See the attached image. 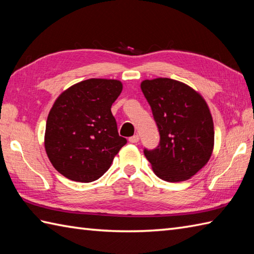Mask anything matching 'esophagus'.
Returning a JSON list of instances; mask_svg holds the SVG:
<instances>
[{
    "label": "esophagus",
    "instance_id": "esophagus-1",
    "mask_svg": "<svg viewBox=\"0 0 254 254\" xmlns=\"http://www.w3.org/2000/svg\"><path fill=\"white\" fill-rule=\"evenodd\" d=\"M138 141H139V136L137 135V134H135V135H133V136H131L130 138H128V142L132 143V144H135Z\"/></svg>",
    "mask_w": 254,
    "mask_h": 254
}]
</instances>
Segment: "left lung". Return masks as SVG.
<instances>
[{"instance_id": "1", "label": "left lung", "mask_w": 254, "mask_h": 254, "mask_svg": "<svg viewBox=\"0 0 254 254\" xmlns=\"http://www.w3.org/2000/svg\"><path fill=\"white\" fill-rule=\"evenodd\" d=\"M143 94L159 132V144L144 154L160 179L188 180L206 165L214 147V124L195 90L171 78L144 80Z\"/></svg>"}]
</instances>
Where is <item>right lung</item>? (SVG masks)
I'll return each mask as SVG.
<instances>
[{"label": "right lung", "instance_id": "add662e5", "mask_svg": "<svg viewBox=\"0 0 254 254\" xmlns=\"http://www.w3.org/2000/svg\"><path fill=\"white\" fill-rule=\"evenodd\" d=\"M121 91L119 80L90 78L56 100L48 116L45 147L53 167L67 179H99L127 144V138L119 136L111 112Z\"/></svg>", "mask_w": 254, "mask_h": 254}]
</instances>
